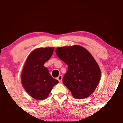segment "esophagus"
<instances>
[{"label":"esophagus","instance_id":"obj_1","mask_svg":"<svg viewBox=\"0 0 123 123\" xmlns=\"http://www.w3.org/2000/svg\"><path fill=\"white\" fill-rule=\"evenodd\" d=\"M57 80H58V81L60 83H61L62 81V76L61 74V75H59L58 77H57Z\"/></svg>","mask_w":123,"mask_h":123}]
</instances>
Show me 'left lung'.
Returning <instances> with one entry per match:
<instances>
[{"label":"left lung","instance_id":"1","mask_svg":"<svg viewBox=\"0 0 123 123\" xmlns=\"http://www.w3.org/2000/svg\"><path fill=\"white\" fill-rule=\"evenodd\" d=\"M55 52L68 65L62 81L73 97L81 99L91 95L97 88L101 75L99 65L92 55L78 45L58 47Z\"/></svg>","mask_w":123,"mask_h":123}]
</instances>
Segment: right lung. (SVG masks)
I'll list each match as a JSON object with an SVG mask.
<instances>
[{"label":"right lung","instance_id":"add662e5","mask_svg":"<svg viewBox=\"0 0 123 123\" xmlns=\"http://www.w3.org/2000/svg\"><path fill=\"white\" fill-rule=\"evenodd\" d=\"M54 48H38L29 54L22 73L21 81L26 91L35 99L47 98L53 87L58 83L44 64L50 60Z\"/></svg>","mask_w":123,"mask_h":123}]
</instances>
